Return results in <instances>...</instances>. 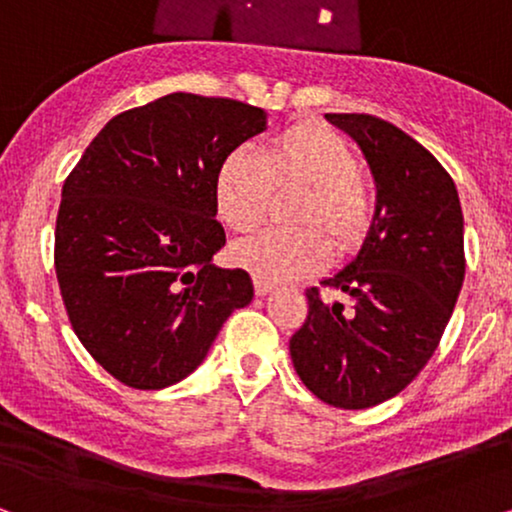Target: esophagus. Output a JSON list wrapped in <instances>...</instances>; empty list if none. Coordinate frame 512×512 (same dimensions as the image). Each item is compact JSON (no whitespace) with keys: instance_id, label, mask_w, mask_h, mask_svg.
Returning <instances> with one entry per match:
<instances>
[{"instance_id":"obj_1","label":"esophagus","mask_w":512,"mask_h":512,"mask_svg":"<svg viewBox=\"0 0 512 512\" xmlns=\"http://www.w3.org/2000/svg\"><path fill=\"white\" fill-rule=\"evenodd\" d=\"M252 285H255L257 295H267V292H271V288H274V283L260 276H252Z\"/></svg>"}]
</instances>
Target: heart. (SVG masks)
Listing matches in <instances>:
<instances>
[{"label": "heart", "instance_id": "b5f03b06", "mask_svg": "<svg viewBox=\"0 0 512 512\" xmlns=\"http://www.w3.org/2000/svg\"><path fill=\"white\" fill-rule=\"evenodd\" d=\"M276 192L304 189L292 210L297 229H274L234 248V260L252 276L288 281L323 269L330 243L337 255L358 250L370 234L377 199L346 140L327 128L297 124L276 135L262 159L231 152L215 175L220 220L250 234L267 220Z\"/></svg>", "mask_w": 512, "mask_h": 512}]
</instances>
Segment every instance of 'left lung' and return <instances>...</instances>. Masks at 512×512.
Listing matches in <instances>:
<instances>
[{
	"label": "left lung",
	"mask_w": 512,
	"mask_h": 512,
	"mask_svg": "<svg viewBox=\"0 0 512 512\" xmlns=\"http://www.w3.org/2000/svg\"><path fill=\"white\" fill-rule=\"evenodd\" d=\"M363 149L377 213L363 248L323 288H306L309 316L290 339L304 386L332 407L365 410L398 395L438 349L459 297L463 213L454 180L424 145L372 114H327Z\"/></svg>",
	"instance_id": "8db88e82"
}]
</instances>
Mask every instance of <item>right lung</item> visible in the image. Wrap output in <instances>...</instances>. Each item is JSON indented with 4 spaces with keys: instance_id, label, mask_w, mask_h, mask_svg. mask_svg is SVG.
Wrapping results in <instances>:
<instances>
[{
    "instance_id": "1",
    "label": "right lung",
    "mask_w": 512,
    "mask_h": 512,
    "mask_svg": "<svg viewBox=\"0 0 512 512\" xmlns=\"http://www.w3.org/2000/svg\"><path fill=\"white\" fill-rule=\"evenodd\" d=\"M267 128L260 107L170 93L121 112L63 185L56 276L74 335L121 384L159 391L203 363L231 311L250 304L243 269H220L215 175Z\"/></svg>"
}]
</instances>
